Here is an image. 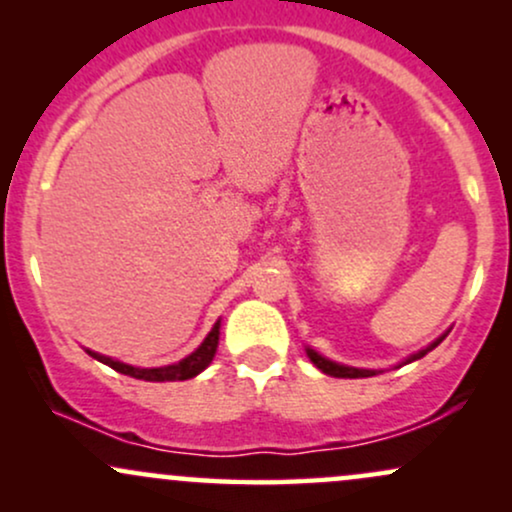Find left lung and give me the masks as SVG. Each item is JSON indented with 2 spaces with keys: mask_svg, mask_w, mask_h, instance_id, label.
Wrapping results in <instances>:
<instances>
[{
  "mask_svg": "<svg viewBox=\"0 0 512 512\" xmlns=\"http://www.w3.org/2000/svg\"><path fill=\"white\" fill-rule=\"evenodd\" d=\"M445 337H448V332H445L443 337H438L436 342H433V344H428L426 349H421V351H416V354H411L404 363H411V361H419V358H424V356L428 354V351L436 349V346H438L440 342H443ZM305 351H308V358H310V361H313L315 366L320 368L322 373H325V375H332V378H370V375H378V373H380V370H368V368L342 366V363H334V361H330V358L320 356V354H317L315 349H305Z\"/></svg>",
  "mask_w": 512,
  "mask_h": 512,
  "instance_id": "8db88e82",
  "label": "left lung"
}]
</instances>
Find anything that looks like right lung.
<instances>
[{
	"label": "right lung",
	"instance_id": "1",
	"mask_svg": "<svg viewBox=\"0 0 512 512\" xmlns=\"http://www.w3.org/2000/svg\"><path fill=\"white\" fill-rule=\"evenodd\" d=\"M219 327L221 320H216V325L211 327V332L204 337V342L192 351L190 356H185L182 361L173 363V366H161V368H137V366H129V363L115 361V358L96 354V351H88V356H93L96 361L105 363L117 373L129 375V378H137V380H146V383H173V380H190L195 375L202 373L204 368L214 361L216 354V346H219Z\"/></svg>",
	"mask_w": 512,
	"mask_h": 512
}]
</instances>
